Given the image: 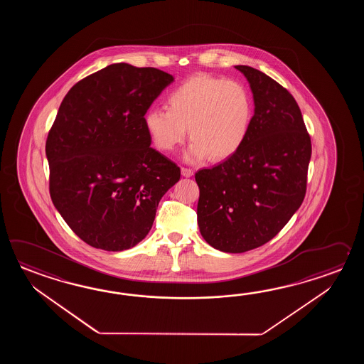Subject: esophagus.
<instances>
[{
    "mask_svg": "<svg viewBox=\"0 0 364 364\" xmlns=\"http://www.w3.org/2000/svg\"><path fill=\"white\" fill-rule=\"evenodd\" d=\"M181 173H182V176L186 177V178H190V177H193V171L191 169H188V168H182L181 169Z\"/></svg>",
    "mask_w": 364,
    "mask_h": 364,
    "instance_id": "34e87169",
    "label": "esophagus"
}]
</instances>
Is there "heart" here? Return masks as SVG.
Returning a JSON list of instances; mask_svg holds the SVG:
<instances>
[{"mask_svg": "<svg viewBox=\"0 0 364 364\" xmlns=\"http://www.w3.org/2000/svg\"><path fill=\"white\" fill-rule=\"evenodd\" d=\"M168 109H149L144 127L156 148L171 152L188 136L186 161H213L234 155L247 138L254 105L245 85L235 80L196 75L174 88Z\"/></svg>", "mask_w": 364, "mask_h": 364, "instance_id": "obj_1", "label": "heart"}]
</instances>
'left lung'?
<instances>
[{
  "label": "left lung",
  "instance_id": "1",
  "mask_svg": "<svg viewBox=\"0 0 364 364\" xmlns=\"http://www.w3.org/2000/svg\"><path fill=\"white\" fill-rule=\"evenodd\" d=\"M255 110L242 147L212 169L195 174L201 237L223 252L263 246L301 207L311 139L291 93L262 71L238 65Z\"/></svg>",
  "mask_w": 364,
  "mask_h": 364
}]
</instances>
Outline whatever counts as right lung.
<instances>
[{"label": "right lung", "mask_w": 364, "mask_h": 364, "mask_svg": "<svg viewBox=\"0 0 364 364\" xmlns=\"http://www.w3.org/2000/svg\"><path fill=\"white\" fill-rule=\"evenodd\" d=\"M155 68L113 63L77 82L48 134L49 193L87 245L124 251L144 240L181 169L151 148L144 114L173 83Z\"/></svg>", "instance_id": "1"}]
</instances>
